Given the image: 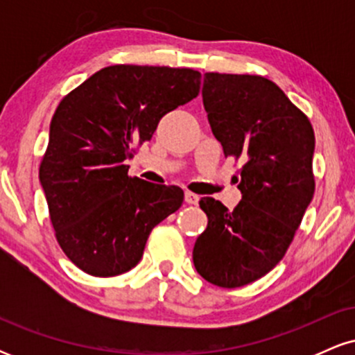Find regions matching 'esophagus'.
<instances>
[{
    "label": "esophagus",
    "instance_id": "obj_1",
    "mask_svg": "<svg viewBox=\"0 0 355 355\" xmlns=\"http://www.w3.org/2000/svg\"><path fill=\"white\" fill-rule=\"evenodd\" d=\"M198 200H200V197H198L197 193H191V191H185V202L189 203V205H197Z\"/></svg>",
    "mask_w": 355,
    "mask_h": 355
}]
</instances>
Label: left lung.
<instances>
[{
    "label": "left lung",
    "instance_id": "8db88e82",
    "mask_svg": "<svg viewBox=\"0 0 355 355\" xmlns=\"http://www.w3.org/2000/svg\"><path fill=\"white\" fill-rule=\"evenodd\" d=\"M202 96L225 157L243 162L242 200L229 210L202 198L209 223L193 266L207 282L235 288L268 274L294 240L315 190V137L309 118L263 76L205 73Z\"/></svg>",
    "mask_w": 355,
    "mask_h": 355
}]
</instances>
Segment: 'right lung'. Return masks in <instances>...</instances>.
<instances>
[{
    "label": "right lung",
    "mask_w": 355,
    "mask_h": 355,
    "mask_svg": "<svg viewBox=\"0 0 355 355\" xmlns=\"http://www.w3.org/2000/svg\"><path fill=\"white\" fill-rule=\"evenodd\" d=\"M200 78L190 68L115 64L60 101L40 182L61 250L87 274L128 272L153 227L180 209L182 189L130 177L125 160L198 95Z\"/></svg>",
    "instance_id": "obj_1"
}]
</instances>
